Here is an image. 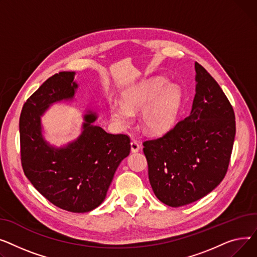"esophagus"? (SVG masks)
Returning <instances> with one entry per match:
<instances>
[{"label":"esophagus","mask_w":257,"mask_h":257,"mask_svg":"<svg viewBox=\"0 0 257 257\" xmlns=\"http://www.w3.org/2000/svg\"><path fill=\"white\" fill-rule=\"evenodd\" d=\"M131 148H132V152H133V153H137V152H139V150H140L141 145H140V143H139L138 141L133 140V141L131 142Z\"/></svg>","instance_id":"esophagus-1"}]
</instances>
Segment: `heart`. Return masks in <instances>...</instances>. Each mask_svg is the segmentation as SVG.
I'll return each mask as SVG.
<instances>
[{
	"mask_svg": "<svg viewBox=\"0 0 257 257\" xmlns=\"http://www.w3.org/2000/svg\"><path fill=\"white\" fill-rule=\"evenodd\" d=\"M162 78L150 79L140 84L127 93L122 104L112 107V115L116 121L127 124L132 120V112L146 107L142 113V124L150 134L168 131L176 118L180 105L179 90Z\"/></svg>",
	"mask_w": 257,
	"mask_h": 257,
	"instance_id": "b5f03b06",
	"label": "heart"
}]
</instances>
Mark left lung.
<instances>
[{
    "instance_id": "obj_1",
    "label": "left lung",
    "mask_w": 257,
    "mask_h": 257,
    "mask_svg": "<svg viewBox=\"0 0 257 257\" xmlns=\"http://www.w3.org/2000/svg\"><path fill=\"white\" fill-rule=\"evenodd\" d=\"M195 71L190 115L161 137L143 142L149 183L158 199L172 207L204 197L222 182L234 142L231 103L198 62Z\"/></svg>"
}]
</instances>
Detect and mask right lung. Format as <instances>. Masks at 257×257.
Segmentation results:
<instances>
[{"mask_svg": "<svg viewBox=\"0 0 257 257\" xmlns=\"http://www.w3.org/2000/svg\"><path fill=\"white\" fill-rule=\"evenodd\" d=\"M73 71L52 75L25 102L20 117L21 161L25 175L54 205L71 213H86L105 198L114 173L130 155L131 139L93 125L96 116H85L77 141L56 149L41 136L40 115L55 101L72 98L78 85Z\"/></svg>", "mask_w": 257, "mask_h": 257, "instance_id": "obj_1", "label": "right lung"}]
</instances>
